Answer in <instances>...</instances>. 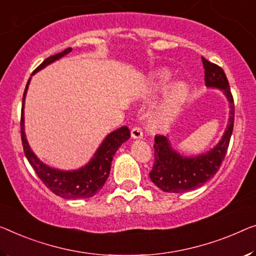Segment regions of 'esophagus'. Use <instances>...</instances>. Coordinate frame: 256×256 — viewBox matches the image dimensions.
I'll return each mask as SVG.
<instances>
[{
	"label": "esophagus",
	"mask_w": 256,
	"mask_h": 256,
	"mask_svg": "<svg viewBox=\"0 0 256 256\" xmlns=\"http://www.w3.org/2000/svg\"><path fill=\"white\" fill-rule=\"evenodd\" d=\"M131 136H132L133 139H141V138H142L144 134H142V131H141V128H138V126H136V128H133L131 130Z\"/></svg>",
	"instance_id": "1"
}]
</instances>
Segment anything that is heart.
Returning <instances> with one entry per match:
<instances>
[{
	"label": "heart",
	"mask_w": 256,
	"mask_h": 256,
	"mask_svg": "<svg viewBox=\"0 0 256 256\" xmlns=\"http://www.w3.org/2000/svg\"><path fill=\"white\" fill-rule=\"evenodd\" d=\"M171 79V74L168 70L158 71L155 74L154 80L150 84L148 92L156 93L164 90ZM188 94V86L185 82H178L174 84L166 92L163 101L158 106L152 114V120L158 125H166L176 116L179 108L184 104L186 96Z\"/></svg>",
	"instance_id": "1"
}]
</instances>
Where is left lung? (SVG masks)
<instances>
[{"mask_svg": "<svg viewBox=\"0 0 256 256\" xmlns=\"http://www.w3.org/2000/svg\"><path fill=\"white\" fill-rule=\"evenodd\" d=\"M204 82L209 88L220 90L230 106L228 122L222 139L210 150L196 156H184L171 147L164 136H156L154 144L155 161L150 172L152 182L164 192L184 193L200 188L214 177L222 164L234 131V104L230 86L223 68L202 57Z\"/></svg>", "mask_w": 256, "mask_h": 256, "instance_id": "1", "label": "left lung"}]
</instances>
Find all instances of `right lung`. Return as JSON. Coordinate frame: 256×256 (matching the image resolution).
<instances>
[{
    "label": "right lung",
    "instance_id": "obj_1",
    "mask_svg": "<svg viewBox=\"0 0 256 256\" xmlns=\"http://www.w3.org/2000/svg\"><path fill=\"white\" fill-rule=\"evenodd\" d=\"M72 50L71 48H66V50L58 54L52 55L46 58L42 63L33 71L36 74L38 71L42 70L49 64L54 63L55 60L62 58ZM30 78L28 79V85L22 95V120H20V134L24 152L28 158L30 164L36 171L38 177L47 188L63 199H87L96 194L98 190L104 188V182L109 177L110 166L114 158V155L117 152L120 144L130 139L131 132L128 126H122L109 133L102 141L98 150L95 152L90 161L77 170H60L46 164L38 158L30 150L28 141L26 139L25 128H24V104L25 96L28 93Z\"/></svg>",
    "mask_w": 256,
    "mask_h": 256
}]
</instances>
